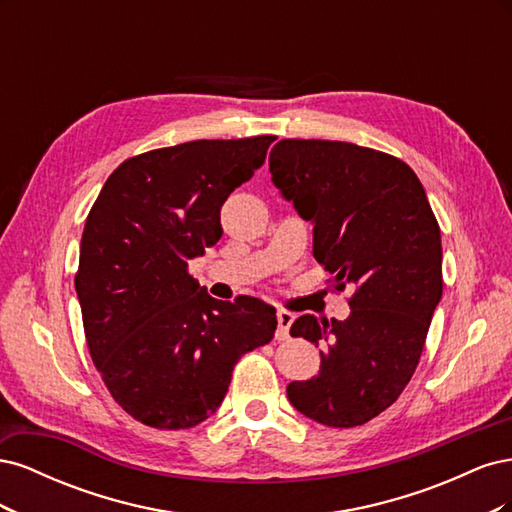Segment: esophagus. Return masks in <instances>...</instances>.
Instances as JSON below:
<instances>
[{
	"label": "esophagus",
	"mask_w": 512,
	"mask_h": 512,
	"mask_svg": "<svg viewBox=\"0 0 512 512\" xmlns=\"http://www.w3.org/2000/svg\"><path fill=\"white\" fill-rule=\"evenodd\" d=\"M292 322H294V314L286 312V309H280V312H277V333H275V337L280 339V342L288 339V331H290Z\"/></svg>",
	"instance_id": "34e87169"
}]
</instances>
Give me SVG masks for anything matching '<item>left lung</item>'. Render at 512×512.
<instances>
[{"instance_id": "8db88e82", "label": "left lung", "mask_w": 512, "mask_h": 512, "mask_svg": "<svg viewBox=\"0 0 512 512\" xmlns=\"http://www.w3.org/2000/svg\"><path fill=\"white\" fill-rule=\"evenodd\" d=\"M269 170L314 224V258L335 288H354L346 320L292 322V337L322 350L318 376L290 382L288 399L320 425H363L406 389L442 299L436 215L414 170L376 149L284 138Z\"/></svg>"}]
</instances>
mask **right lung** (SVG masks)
<instances>
[{
    "instance_id": "right-lung-1",
    "label": "right lung",
    "mask_w": 512,
    "mask_h": 512,
    "mask_svg": "<svg viewBox=\"0 0 512 512\" xmlns=\"http://www.w3.org/2000/svg\"><path fill=\"white\" fill-rule=\"evenodd\" d=\"M275 136L192 141L117 166L91 207L76 294L106 389L136 421L188 429L220 408L245 352L273 339L275 307L209 297L188 260L222 237L230 192Z\"/></svg>"
}]
</instances>
